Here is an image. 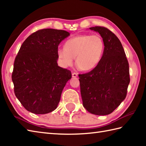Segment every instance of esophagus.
I'll list each match as a JSON object with an SVG mask.
<instances>
[{
    "instance_id": "34e87169",
    "label": "esophagus",
    "mask_w": 146,
    "mask_h": 146,
    "mask_svg": "<svg viewBox=\"0 0 146 146\" xmlns=\"http://www.w3.org/2000/svg\"><path fill=\"white\" fill-rule=\"evenodd\" d=\"M78 76V74H77L76 73H72V77H73V78H76V77Z\"/></svg>"
}]
</instances>
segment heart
I'll return each instance as SVG.
<instances>
[{
  "label": "heart",
  "instance_id": "obj_1",
  "mask_svg": "<svg viewBox=\"0 0 146 146\" xmlns=\"http://www.w3.org/2000/svg\"><path fill=\"white\" fill-rule=\"evenodd\" d=\"M105 44L98 35H82L73 37L65 42L64 48H59L57 53L64 67L76 63L83 71H90L97 66L104 54Z\"/></svg>",
  "mask_w": 146,
  "mask_h": 146
}]
</instances>
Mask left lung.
Wrapping results in <instances>:
<instances>
[{
  "mask_svg": "<svg viewBox=\"0 0 146 146\" xmlns=\"http://www.w3.org/2000/svg\"><path fill=\"white\" fill-rule=\"evenodd\" d=\"M90 29L100 34L105 48L97 66L78 75L83 105L92 114L106 115L126 97L130 83L129 63L120 40L112 32L101 26Z\"/></svg>",
  "mask_w": 146,
  "mask_h": 146,
  "instance_id": "8db88e82",
  "label": "left lung"
}]
</instances>
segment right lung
Instances as JSON below:
<instances>
[{"instance_id": "right-lung-1", "label": "right lung", "mask_w": 146, "mask_h": 146, "mask_svg": "<svg viewBox=\"0 0 146 146\" xmlns=\"http://www.w3.org/2000/svg\"><path fill=\"white\" fill-rule=\"evenodd\" d=\"M68 36L64 30L43 29L31 35L21 46L12 80L15 96L30 112L45 114L57 108L71 78V71L57 63L58 46Z\"/></svg>"}]
</instances>
